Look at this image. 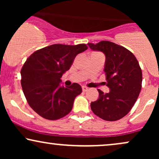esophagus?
Listing matches in <instances>:
<instances>
[{
	"label": "esophagus",
	"mask_w": 159,
	"mask_h": 159,
	"mask_svg": "<svg viewBox=\"0 0 159 159\" xmlns=\"http://www.w3.org/2000/svg\"><path fill=\"white\" fill-rule=\"evenodd\" d=\"M87 90H88V87H85V86H83V87H82V90H83L84 92H86Z\"/></svg>",
	"instance_id": "esophagus-1"
}]
</instances>
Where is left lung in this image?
I'll return each mask as SVG.
<instances>
[{"label": "left lung", "instance_id": "obj_1", "mask_svg": "<svg viewBox=\"0 0 159 159\" xmlns=\"http://www.w3.org/2000/svg\"><path fill=\"white\" fill-rule=\"evenodd\" d=\"M90 49L105 55L104 72L106 75L107 93L98 90L99 96L90 104L91 110L98 117L116 121L125 116L135 103L142 85V71L130 51L109 41L88 43Z\"/></svg>", "mask_w": 159, "mask_h": 159}]
</instances>
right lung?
<instances>
[{
	"label": "right lung",
	"instance_id": "add662e5",
	"mask_svg": "<svg viewBox=\"0 0 159 159\" xmlns=\"http://www.w3.org/2000/svg\"><path fill=\"white\" fill-rule=\"evenodd\" d=\"M87 49L85 44H54L36 51L21 70V84L30 107L45 119L55 120L72 111L81 87L73 83L61 86L63 74L69 70L77 54Z\"/></svg>",
	"mask_w": 159,
	"mask_h": 159
}]
</instances>
